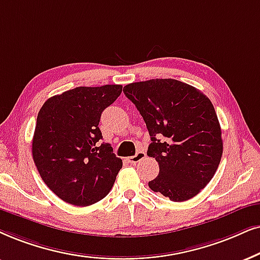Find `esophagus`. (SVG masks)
Instances as JSON below:
<instances>
[{
  "label": "esophagus",
  "mask_w": 260,
  "mask_h": 260,
  "mask_svg": "<svg viewBox=\"0 0 260 260\" xmlns=\"http://www.w3.org/2000/svg\"><path fill=\"white\" fill-rule=\"evenodd\" d=\"M146 157V153L144 152V151H138V152L134 154L132 157H128V160H129V163H133L136 164L138 162H140L141 159H144Z\"/></svg>",
  "instance_id": "34e87169"
}]
</instances>
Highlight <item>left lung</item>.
I'll list each match as a JSON object with an SVG mask.
<instances>
[{
	"instance_id": "left-lung-1",
	"label": "left lung",
	"mask_w": 260,
	"mask_h": 260,
	"mask_svg": "<svg viewBox=\"0 0 260 260\" xmlns=\"http://www.w3.org/2000/svg\"><path fill=\"white\" fill-rule=\"evenodd\" d=\"M123 92L145 121L152 141L147 156L159 166L150 188L173 202L196 197L211 181L223 153L221 126L211 101L175 79L128 84Z\"/></svg>"
}]
</instances>
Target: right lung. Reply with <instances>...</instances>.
<instances>
[{
  "label": "right lung",
  "mask_w": 260,
  "mask_h": 260,
  "mask_svg": "<svg viewBox=\"0 0 260 260\" xmlns=\"http://www.w3.org/2000/svg\"><path fill=\"white\" fill-rule=\"evenodd\" d=\"M122 85L80 86L49 98L37 116L32 157L43 181L63 202L88 206L113 188L122 159L103 143V110Z\"/></svg>",
  "instance_id": "1"
}]
</instances>
